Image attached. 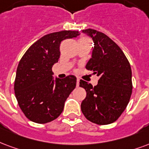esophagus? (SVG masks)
Segmentation results:
<instances>
[{
  "label": "esophagus",
  "mask_w": 149,
  "mask_h": 149,
  "mask_svg": "<svg viewBox=\"0 0 149 149\" xmlns=\"http://www.w3.org/2000/svg\"><path fill=\"white\" fill-rule=\"evenodd\" d=\"M79 85H80V79L77 78V86L79 87Z\"/></svg>",
  "instance_id": "1"
}]
</instances>
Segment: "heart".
<instances>
[{"mask_svg": "<svg viewBox=\"0 0 149 149\" xmlns=\"http://www.w3.org/2000/svg\"><path fill=\"white\" fill-rule=\"evenodd\" d=\"M80 39H88V38H81Z\"/></svg>", "mask_w": 149, "mask_h": 149, "instance_id": "obj_1", "label": "heart"}]
</instances>
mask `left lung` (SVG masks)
<instances>
[{
    "mask_svg": "<svg viewBox=\"0 0 149 149\" xmlns=\"http://www.w3.org/2000/svg\"><path fill=\"white\" fill-rule=\"evenodd\" d=\"M82 32L94 42L86 69L93 71L100 79L94 87L80 81V87L87 92L81 102V111L90 122L108 125L121 116L130 99L133 89L130 65L121 48L107 35L90 28Z\"/></svg>",
    "mask_w": 149,
    "mask_h": 149,
    "instance_id": "8db88e82",
    "label": "left lung"
}]
</instances>
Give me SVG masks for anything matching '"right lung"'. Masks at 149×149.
I'll list each match as a JSON object with an SVG mask.
<instances>
[{"label": "right lung", "instance_id": "right-lung-1", "mask_svg": "<svg viewBox=\"0 0 149 149\" xmlns=\"http://www.w3.org/2000/svg\"><path fill=\"white\" fill-rule=\"evenodd\" d=\"M77 31H61L44 35L27 49L19 62L14 84L19 107L31 121L44 124L56 119L76 88L77 78L53 77L52 67L60 58V44L77 37Z\"/></svg>", "mask_w": 149, "mask_h": 149}]
</instances>
